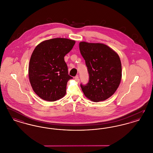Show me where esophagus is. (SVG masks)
<instances>
[{
    "mask_svg": "<svg viewBox=\"0 0 153 153\" xmlns=\"http://www.w3.org/2000/svg\"><path fill=\"white\" fill-rule=\"evenodd\" d=\"M74 80L75 81H76V82H79V81H80V79H79V76H76V77H74Z\"/></svg>",
    "mask_w": 153,
    "mask_h": 153,
    "instance_id": "34e87169",
    "label": "esophagus"
}]
</instances>
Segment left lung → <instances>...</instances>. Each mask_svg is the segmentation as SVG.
Segmentation results:
<instances>
[{
  "instance_id": "obj_1",
  "label": "left lung",
  "mask_w": 153,
  "mask_h": 153,
  "mask_svg": "<svg viewBox=\"0 0 153 153\" xmlns=\"http://www.w3.org/2000/svg\"><path fill=\"white\" fill-rule=\"evenodd\" d=\"M79 48L89 76L87 84L80 85L84 94L94 102L107 100L116 92L122 79L119 55L101 43L80 42Z\"/></svg>"
}]
</instances>
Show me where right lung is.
Segmentation results:
<instances>
[{
  "mask_svg": "<svg viewBox=\"0 0 153 153\" xmlns=\"http://www.w3.org/2000/svg\"><path fill=\"white\" fill-rule=\"evenodd\" d=\"M76 41L57 38L38 44L33 52L29 65V78L34 92L46 101L54 102L66 94L68 74L64 57Z\"/></svg>",
  "mask_w": 153,
  "mask_h": 153,
  "instance_id": "add662e5",
  "label": "right lung"
}]
</instances>
